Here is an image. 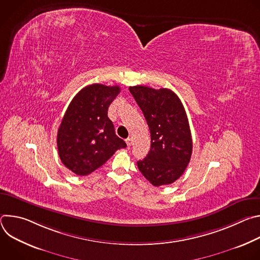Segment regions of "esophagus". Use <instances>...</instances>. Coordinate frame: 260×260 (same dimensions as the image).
I'll return each instance as SVG.
<instances>
[{
	"mask_svg": "<svg viewBox=\"0 0 260 260\" xmlns=\"http://www.w3.org/2000/svg\"><path fill=\"white\" fill-rule=\"evenodd\" d=\"M125 142H126V145H127L128 147H131L132 144H133V139H132V138H127V139L125 140Z\"/></svg>",
	"mask_w": 260,
	"mask_h": 260,
	"instance_id": "obj_1",
	"label": "esophagus"
}]
</instances>
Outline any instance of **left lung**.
<instances>
[{
	"label": "left lung",
	"instance_id": "8db88e82",
	"mask_svg": "<svg viewBox=\"0 0 260 260\" xmlns=\"http://www.w3.org/2000/svg\"><path fill=\"white\" fill-rule=\"evenodd\" d=\"M150 129V151L137 162L142 175L154 186L175 182L190 161L192 139L185 109L168 88L131 86Z\"/></svg>",
	"mask_w": 260,
	"mask_h": 260
}]
</instances>
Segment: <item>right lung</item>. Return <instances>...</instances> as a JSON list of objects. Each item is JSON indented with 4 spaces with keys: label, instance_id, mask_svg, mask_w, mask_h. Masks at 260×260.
Here are the masks:
<instances>
[{
    "label": "right lung",
    "instance_id": "1",
    "mask_svg": "<svg viewBox=\"0 0 260 260\" xmlns=\"http://www.w3.org/2000/svg\"><path fill=\"white\" fill-rule=\"evenodd\" d=\"M119 92L117 85L94 83L82 88L70 103L56 142L61 162L76 175H89L126 147L108 117V108Z\"/></svg>",
    "mask_w": 260,
    "mask_h": 260
}]
</instances>
